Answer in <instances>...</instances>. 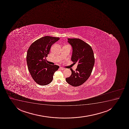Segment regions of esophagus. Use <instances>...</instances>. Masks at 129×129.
<instances>
[{
  "label": "esophagus",
  "mask_w": 129,
  "mask_h": 129,
  "mask_svg": "<svg viewBox=\"0 0 129 129\" xmlns=\"http://www.w3.org/2000/svg\"><path fill=\"white\" fill-rule=\"evenodd\" d=\"M59 69H60L61 70H62L65 69L64 68H63V67H59Z\"/></svg>",
  "instance_id": "obj_1"
}]
</instances>
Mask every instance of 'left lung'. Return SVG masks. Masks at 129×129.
I'll return each mask as SVG.
<instances>
[{"mask_svg":"<svg viewBox=\"0 0 129 129\" xmlns=\"http://www.w3.org/2000/svg\"><path fill=\"white\" fill-rule=\"evenodd\" d=\"M68 42L71 45L73 53L71 60L78 62L76 71L70 69L71 75L66 80L72 86H79L83 84L89 77L94 64V57L91 46L78 38H68Z\"/></svg>","mask_w":129,"mask_h":129,"instance_id":"8db88e82","label":"left lung"}]
</instances>
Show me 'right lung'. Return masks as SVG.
Returning a JSON list of instances; mask_svg holds the SVG:
<instances>
[{
    "label": "right lung",
    "instance_id": "obj_1",
    "mask_svg": "<svg viewBox=\"0 0 129 129\" xmlns=\"http://www.w3.org/2000/svg\"><path fill=\"white\" fill-rule=\"evenodd\" d=\"M59 38L44 36L33 43L28 49L26 56L27 67L32 78L41 85H48L53 79L55 72L59 67L46 62V57L53 44Z\"/></svg>",
    "mask_w": 129,
    "mask_h": 129
}]
</instances>
